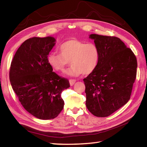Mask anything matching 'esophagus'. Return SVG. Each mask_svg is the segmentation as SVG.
<instances>
[{
    "instance_id": "34e87169",
    "label": "esophagus",
    "mask_w": 147,
    "mask_h": 147,
    "mask_svg": "<svg viewBox=\"0 0 147 147\" xmlns=\"http://www.w3.org/2000/svg\"><path fill=\"white\" fill-rule=\"evenodd\" d=\"M75 82H76V80H74V79H70V80H69V83H70L71 86H73Z\"/></svg>"
}]
</instances>
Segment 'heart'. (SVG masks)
<instances>
[{
  "mask_svg": "<svg viewBox=\"0 0 147 147\" xmlns=\"http://www.w3.org/2000/svg\"><path fill=\"white\" fill-rule=\"evenodd\" d=\"M59 49L60 53H51L47 58L50 66L56 72H63L69 61L72 65L66 74L71 76L89 74L97 67L100 53L95 43L69 39L61 43Z\"/></svg>",
  "mask_w": 147,
  "mask_h": 147,
  "instance_id": "heart-1",
  "label": "heart"
}]
</instances>
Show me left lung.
I'll return each instance as SVG.
<instances>
[{"instance_id":"1","label":"left lung","mask_w":147,"mask_h":147,"mask_svg":"<svg viewBox=\"0 0 147 147\" xmlns=\"http://www.w3.org/2000/svg\"><path fill=\"white\" fill-rule=\"evenodd\" d=\"M98 47L97 67L84 79L86 104L93 115L105 117L128 102L137 74V59L132 51L115 36L91 34Z\"/></svg>"}]
</instances>
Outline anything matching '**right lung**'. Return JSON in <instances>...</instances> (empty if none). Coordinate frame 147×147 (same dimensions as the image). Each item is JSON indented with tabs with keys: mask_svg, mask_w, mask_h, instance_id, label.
<instances>
[{
	"mask_svg": "<svg viewBox=\"0 0 147 147\" xmlns=\"http://www.w3.org/2000/svg\"><path fill=\"white\" fill-rule=\"evenodd\" d=\"M53 37L26 39L17 49L9 69L13 90L23 108L39 119L56 118L64 106L61 92L69 80L53 72L47 58L55 45Z\"/></svg>",
	"mask_w": 147,
	"mask_h": 147,
	"instance_id": "add662e5",
	"label": "right lung"
}]
</instances>
